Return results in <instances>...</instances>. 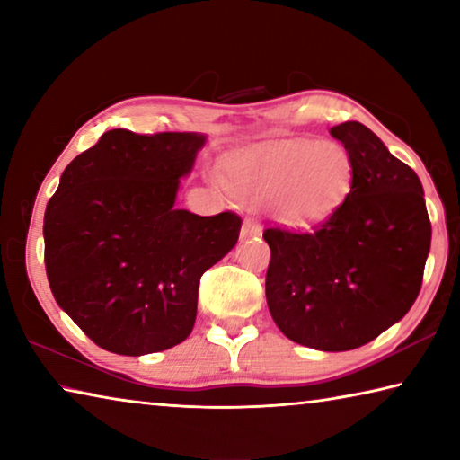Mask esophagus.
I'll return each mask as SVG.
<instances>
[{
	"label": "esophagus",
	"instance_id": "34e87169",
	"mask_svg": "<svg viewBox=\"0 0 460 460\" xmlns=\"http://www.w3.org/2000/svg\"><path fill=\"white\" fill-rule=\"evenodd\" d=\"M260 235H261L260 225H255L253 221L245 219L243 227H241V239H253V237H260Z\"/></svg>",
	"mask_w": 460,
	"mask_h": 460
}]
</instances>
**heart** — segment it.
<instances>
[{"label":"heart","instance_id":"1","mask_svg":"<svg viewBox=\"0 0 460 460\" xmlns=\"http://www.w3.org/2000/svg\"><path fill=\"white\" fill-rule=\"evenodd\" d=\"M355 166L345 146L314 139H284L233 158L225 186L247 205H266L286 227L324 221L347 200Z\"/></svg>","mask_w":460,"mask_h":460}]
</instances>
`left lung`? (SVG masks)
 Masks as SVG:
<instances>
[{"mask_svg":"<svg viewBox=\"0 0 460 460\" xmlns=\"http://www.w3.org/2000/svg\"><path fill=\"white\" fill-rule=\"evenodd\" d=\"M355 166L347 200L310 233L266 229L270 314L288 339L351 351L400 323L430 253L424 189L359 121L331 128Z\"/></svg>","mask_w":460,"mask_h":460,"instance_id":"8db88e82","label":"left lung"}]
</instances>
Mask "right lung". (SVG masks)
I'll return each mask as SVG.
<instances>
[{"instance_id": "right-lung-1", "label": "right lung", "mask_w": 460, "mask_h": 460, "mask_svg": "<svg viewBox=\"0 0 460 460\" xmlns=\"http://www.w3.org/2000/svg\"><path fill=\"white\" fill-rule=\"evenodd\" d=\"M205 134L111 129L65 168L44 213L57 305L105 351L139 357L189 337L199 282L239 239L233 213L176 208Z\"/></svg>"}]
</instances>
